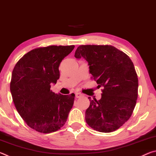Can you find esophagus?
Here are the masks:
<instances>
[{
	"instance_id": "obj_1",
	"label": "esophagus",
	"mask_w": 156,
	"mask_h": 156,
	"mask_svg": "<svg viewBox=\"0 0 156 156\" xmlns=\"http://www.w3.org/2000/svg\"><path fill=\"white\" fill-rule=\"evenodd\" d=\"M75 95H76V97L77 98H80L82 96H83V95H82L80 93H78V92H76Z\"/></svg>"
}]
</instances>
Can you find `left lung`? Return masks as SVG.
Returning <instances> with one entry per match:
<instances>
[{
	"label": "left lung",
	"instance_id": "1",
	"mask_svg": "<svg viewBox=\"0 0 156 156\" xmlns=\"http://www.w3.org/2000/svg\"><path fill=\"white\" fill-rule=\"evenodd\" d=\"M74 56L87 61L97 87L104 88L100 100L88 98L86 122L99 132L117 130L131 117L138 98V79L133 62L112 45L79 46Z\"/></svg>",
	"mask_w": 156,
	"mask_h": 156
}]
</instances>
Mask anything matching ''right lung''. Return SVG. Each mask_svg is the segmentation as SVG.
<instances>
[{
    "instance_id": "right-lung-1",
    "label": "right lung",
    "mask_w": 156,
    "mask_h": 156,
    "mask_svg": "<svg viewBox=\"0 0 156 156\" xmlns=\"http://www.w3.org/2000/svg\"><path fill=\"white\" fill-rule=\"evenodd\" d=\"M74 45L49 46L31 50L13 69L10 91L17 112L27 125L41 133L56 131L65 125L75 94L50 90L60 78L59 65Z\"/></svg>"
}]
</instances>
